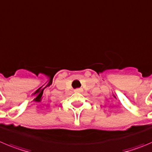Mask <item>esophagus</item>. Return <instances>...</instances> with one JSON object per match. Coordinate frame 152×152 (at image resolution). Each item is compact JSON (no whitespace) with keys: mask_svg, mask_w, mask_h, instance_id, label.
Masks as SVG:
<instances>
[{"mask_svg":"<svg viewBox=\"0 0 152 152\" xmlns=\"http://www.w3.org/2000/svg\"><path fill=\"white\" fill-rule=\"evenodd\" d=\"M82 91V89L81 88H76V89H75L74 90V91L75 92H76V93H78V92H80V91Z\"/></svg>","mask_w":152,"mask_h":152,"instance_id":"esophagus-1","label":"esophagus"}]
</instances>
